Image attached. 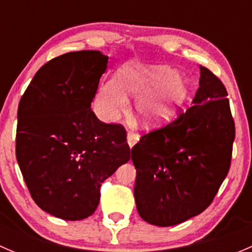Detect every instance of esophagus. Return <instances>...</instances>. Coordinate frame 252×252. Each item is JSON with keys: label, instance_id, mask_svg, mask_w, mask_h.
<instances>
[{"label": "esophagus", "instance_id": "1", "mask_svg": "<svg viewBox=\"0 0 252 252\" xmlns=\"http://www.w3.org/2000/svg\"><path fill=\"white\" fill-rule=\"evenodd\" d=\"M126 141H128L129 147L131 149V147H133L134 145L139 141V136L134 133H128L126 134Z\"/></svg>", "mask_w": 252, "mask_h": 252}]
</instances>
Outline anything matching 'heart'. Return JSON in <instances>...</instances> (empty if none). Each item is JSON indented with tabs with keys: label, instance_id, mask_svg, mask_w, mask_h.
<instances>
[{
	"label": "heart",
	"instance_id": "obj_1",
	"mask_svg": "<svg viewBox=\"0 0 252 252\" xmlns=\"http://www.w3.org/2000/svg\"><path fill=\"white\" fill-rule=\"evenodd\" d=\"M188 80L168 65L128 62L116 79L98 86L95 106L105 121L113 122L128 107V98H135L134 113L142 126L152 128L174 116L189 96Z\"/></svg>",
	"mask_w": 252,
	"mask_h": 252
}]
</instances>
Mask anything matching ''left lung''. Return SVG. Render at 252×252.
Masks as SVG:
<instances>
[{
    "mask_svg": "<svg viewBox=\"0 0 252 252\" xmlns=\"http://www.w3.org/2000/svg\"><path fill=\"white\" fill-rule=\"evenodd\" d=\"M224 85L200 65L191 107L131 149L136 208L145 222L171 227L200 215L227 177L235 126Z\"/></svg>",
    "mask_w": 252,
    "mask_h": 252,
    "instance_id": "left-lung-1",
    "label": "left lung"
}]
</instances>
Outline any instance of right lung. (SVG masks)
I'll return each instance as SVG.
<instances>
[{"label":"right lung","mask_w":252,"mask_h":252,"mask_svg":"<svg viewBox=\"0 0 252 252\" xmlns=\"http://www.w3.org/2000/svg\"><path fill=\"white\" fill-rule=\"evenodd\" d=\"M107 62L100 51L58 56L20 98L18 164L32 200L61 220L93 215L103 180L130 159L123 126L102 123L91 111Z\"/></svg>","instance_id":"add662e5"}]
</instances>
